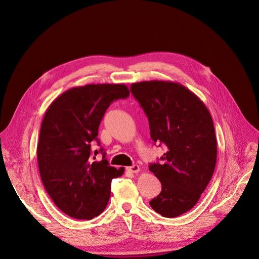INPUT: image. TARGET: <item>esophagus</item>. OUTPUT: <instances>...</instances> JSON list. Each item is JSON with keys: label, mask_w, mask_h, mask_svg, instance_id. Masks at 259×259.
Returning <instances> with one entry per match:
<instances>
[{"label": "esophagus", "mask_w": 259, "mask_h": 259, "mask_svg": "<svg viewBox=\"0 0 259 259\" xmlns=\"http://www.w3.org/2000/svg\"><path fill=\"white\" fill-rule=\"evenodd\" d=\"M126 169H127L128 171H131V173L137 174V173H139L140 167H139V165H137V164H134V165H132V166H128V167H126Z\"/></svg>", "instance_id": "34e87169"}]
</instances>
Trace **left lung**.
<instances>
[{
    "label": "left lung",
    "mask_w": 259,
    "mask_h": 259,
    "mask_svg": "<svg viewBox=\"0 0 259 259\" xmlns=\"http://www.w3.org/2000/svg\"><path fill=\"white\" fill-rule=\"evenodd\" d=\"M131 91L149 119L152 140L166 151L161 162L149 166L162 186L150 205L163 217L180 216L195 206L214 173L217 141L211 114L179 83L143 81L133 83Z\"/></svg>",
    "instance_id": "1"
}]
</instances>
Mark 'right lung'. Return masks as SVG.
Segmentation results:
<instances>
[{
    "instance_id": "right-lung-1",
    "label": "right lung",
    "mask_w": 259,
    "mask_h": 259,
    "mask_svg": "<svg viewBox=\"0 0 259 259\" xmlns=\"http://www.w3.org/2000/svg\"><path fill=\"white\" fill-rule=\"evenodd\" d=\"M128 96L124 84H88L64 92L46 110L36 149L40 176L55 204L72 218L100 215L112 179L124 171L108 164L103 149L101 161H95L92 144L108 106Z\"/></svg>"
}]
</instances>
